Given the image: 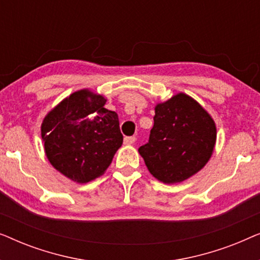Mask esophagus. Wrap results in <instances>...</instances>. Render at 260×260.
<instances>
[{
	"label": "esophagus",
	"instance_id": "34e87169",
	"mask_svg": "<svg viewBox=\"0 0 260 260\" xmlns=\"http://www.w3.org/2000/svg\"><path fill=\"white\" fill-rule=\"evenodd\" d=\"M135 141H136V138H135V137H125V138H124V144L131 145V144L135 143Z\"/></svg>",
	"mask_w": 260,
	"mask_h": 260
}]
</instances>
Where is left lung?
<instances>
[{
	"instance_id": "left-lung-1",
	"label": "left lung",
	"mask_w": 260,
	"mask_h": 260,
	"mask_svg": "<svg viewBox=\"0 0 260 260\" xmlns=\"http://www.w3.org/2000/svg\"><path fill=\"white\" fill-rule=\"evenodd\" d=\"M215 142L214 119L194 98L180 92L156 104L150 137L138 152L155 179L179 183L207 165Z\"/></svg>"
}]
</instances>
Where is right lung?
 <instances>
[{"mask_svg":"<svg viewBox=\"0 0 260 260\" xmlns=\"http://www.w3.org/2000/svg\"><path fill=\"white\" fill-rule=\"evenodd\" d=\"M90 88L63 98L41 124L46 157L67 179L87 183L102 176L122 147L118 115Z\"/></svg>","mask_w":260,"mask_h":260,"instance_id":"1","label":"right lung"}]
</instances>
